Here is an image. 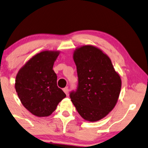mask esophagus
Listing matches in <instances>:
<instances>
[{
	"mask_svg": "<svg viewBox=\"0 0 148 148\" xmlns=\"http://www.w3.org/2000/svg\"><path fill=\"white\" fill-rule=\"evenodd\" d=\"M64 91L65 93H66V94L67 95H68V92H69L68 87H65V88H64Z\"/></svg>",
	"mask_w": 148,
	"mask_h": 148,
	"instance_id": "34e87169",
	"label": "esophagus"
}]
</instances>
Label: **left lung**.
<instances>
[{"instance_id": "obj_1", "label": "left lung", "mask_w": 148, "mask_h": 148, "mask_svg": "<svg viewBox=\"0 0 148 148\" xmlns=\"http://www.w3.org/2000/svg\"><path fill=\"white\" fill-rule=\"evenodd\" d=\"M78 82L70 97L76 109L86 121H99L116 104L121 79L109 57L100 49L85 45L74 53Z\"/></svg>"}]
</instances>
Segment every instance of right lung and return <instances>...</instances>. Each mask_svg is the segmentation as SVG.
Listing matches in <instances>:
<instances>
[{
	"label": "right lung",
	"mask_w": 148,
	"mask_h": 148,
	"mask_svg": "<svg viewBox=\"0 0 148 148\" xmlns=\"http://www.w3.org/2000/svg\"><path fill=\"white\" fill-rule=\"evenodd\" d=\"M60 52L45 51L31 58L17 73L15 90L23 106L38 117L48 116L66 97L53 70Z\"/></svg>",
	"instance_id": "obj_1"
}]
</instances>
